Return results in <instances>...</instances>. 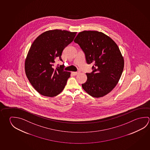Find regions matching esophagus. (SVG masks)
<instances>
[{"label": "esophagus", "mask_w": 150, "mask_h": 150, "mask_svg": "<svg viewBox=\"0 0 150 150\" xmlns=\"http://www.w3.org/2000/svg\"><path fill=\"white\" fill-rule=\"evenodd\" d=\"M72 73L74 74V75H76L79 73V71H73V72H72Z\"/></svg>", "instance_id": "esophagus-1"}]
</instances>
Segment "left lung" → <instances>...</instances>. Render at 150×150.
Wrapping results in <instances>:
<instances>
[{
    "mask_svg": "<svg viewBox=\"0 0 150 150\" xmlns=\"http://www.w3.org/2000/svg\"><path fill=\"white\" fill-rule=\"evenodd\" d=\"M83 51L87 63H92L93 71L86 73L83 88L92 97L109 93L117 84L123 71L124 62L118 46L102 32L79 33L74 40Z\"/></svg>",
    "mask_w": 150,
    "mask_h": 150,
    "instance_id": "left-lung-1",
    "label": "left lung"
}]
</instances>
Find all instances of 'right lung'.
Wrapping results in <instances>:
<instances>
[{"label": "right lung", "instance_id": "obj_1", "mask_svg": "<svg viewBox=\"0 0 150 150\" xmlns=\"http://www.w3.org/2000/svg\"><path fill=\"white\" fill-rule=\"evenodd\" d=\"M76 32L55 29L40 35L33 42L27 56L25 69L35 89L45 96L59 94L66 85L71 73L62 65L54 67L64 49L74 40ZM58 66V65H57Z\"/></svg>", "mask_w": 150, "mask_h": 150}]
</instances>
